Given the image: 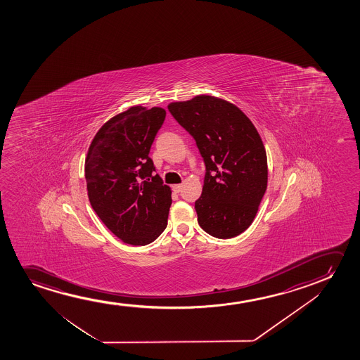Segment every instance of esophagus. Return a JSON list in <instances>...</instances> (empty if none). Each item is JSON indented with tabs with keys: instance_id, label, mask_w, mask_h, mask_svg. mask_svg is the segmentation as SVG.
Listing matches in <instances>:
<instances>
[{
	"instance_id": "esophagus-1",
	"label": "esophagus",
	"mask_w": 360,
	"mask_h": 360,
	"mask_svg": "<svg viewBox=\"0 0 360 360\" xmlns=\"http://www.w3.org/2000/svg\"><path fill=\"white\" fill-rule=\"evenodd\" d=\"M183 186L182 184H173L172 189L174 193H179L182 191Z\"/></svg>"
}]
</instances>
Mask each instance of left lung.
<instances>
[{
	"mask_svg": "<svg viewBox=\"0 0 360 360\" xmlns=\"http://www.w3.org/2000/svg\"><path fill=\"white\" fill-rule=\"evenodd\" d=\"M168 110L194 138L207 168L198 224L217 238L238 236L255 220L268 183L256 127L237 105L210 94L172 102Z\"/></svg>",
	"mask_w": 360,
	"mask_h": 360,
	"instance_id": "8db88e82",
	"label": "left lung"
}]
</instances>
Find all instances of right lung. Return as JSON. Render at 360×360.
Masks as SVG:
<instances>
[{"mask_svg":"<svg viewBox=\"0 0 360 360\" xmlns=\"http://www.w3.org/2000/svg\"><path fill=\"white\" fill-rule=\"evenodd\" d=\"M166 110L133 105L102 125L84 161L89 202L124 243L145 246L167 226L171 188L148 158ZM153 178L150 180L149 177Z\"/></svg>","mask_w":360,"mask_h":360,"instance_id":"add662e5","label":"right lung"}]
</instances>
